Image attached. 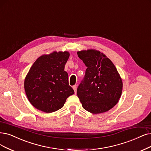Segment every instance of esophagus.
Here are the masks:
<instances>
[{"label": "esophagus", "instance_id": "34e87169", "mask_svg": "<svg viewBox=\"0 0 151 151\" xmlns=\"http://www.w3.org/2000/svg\"><path fill=\"white\" fill-rule=\"evenodd\" d=\"M73 90L75 91V93H76V88H77V85H74L73 86Z\"/></svg>", "mask_w": 151, "mask_h": 151}]
</instances>
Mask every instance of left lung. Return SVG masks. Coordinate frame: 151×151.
Returning <instances> with one entry per match:
<instances>
[{
  "label": "left lung",
  "instance_id": "8db88e82",
  "mask_svg": "<svg viewBox=\"0 0 151 151\" xmlns=\"http://www.w3.org/2000/svg\"><path fill=\"white\" fill-rule=\"evenodd\" d=\"M87 68L77 88V95L85 110L103 113L113 108L121 96L122 81L114 65L95 50L77 52Z\"/></svg>",
  "mask_w": 151,
  "mask_h": 151
}]
</instances>
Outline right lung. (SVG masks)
<instances>
[{
    "mask_svg": "<svg viewBox=\"0 0 151 151\" xmlns=\"http://www.w3.org/2000/svg\"><path fill=\"white\" fill-rule=\"evenodd\" d=\"M70 57L68 52H53L37 58L24 81L26 95L38 110L50 113L63 106L67 98L75 93L69 85L65 65Z\"/></svg>",
    "mask_w": 151,
    "mask_h": 151,
    "instance_id": "add662e5",
    "label": "right lung"
}]
</instances>
